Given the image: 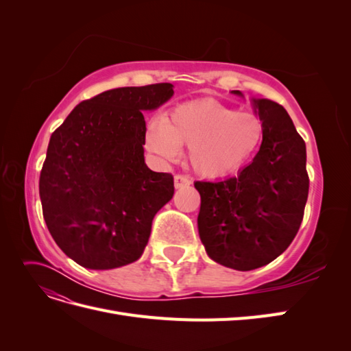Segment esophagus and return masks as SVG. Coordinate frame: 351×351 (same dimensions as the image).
Here are the masks:
<instances>
[{"label": "esophagus", "instance_id": "1", "mask_svg": "<svg viewBox=\"0 0 351 351\" xmlns=\"http://www.w3.org/2000/svg\"><path fill=\"white\" fill-rule=\"evenodd\" d=\"M190 184H192V180L187 178L186 176L177 174V176L174 177V186H176V189H183V187H189Z\"/></svg>", "mask_w": 351, "mask_h": 351}]
</instances>
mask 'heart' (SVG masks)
<instances>
[{
	"label": "heart",
	"mask_w": 351,
	"mask_h": 351,
	"mask_svg": "<svg viewBox=\"0 0 351 351\" xmlns=\"http://www.w3.org/2000/svg\"><path fill=\"white\" fill-rule=\"evenodd\" d=\"M265 125L261 117L217 101L178 105L147 125L145 147L164 162L189 149V162L204 177L239 171L259 151Z\"/></svg>",
	"instance_id": "1"
}]
</instances>
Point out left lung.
<instances>
[{"instance_id":"1","label":"left lung","mask_w":351,"mask_h":351,"mask_svg":"<svg viewBox=\"0 0 351 351\" xmlns=\"http://www.w3.org/2000/svg\"><path fill=\"white\" fill-rule=\"evenodd\" d=\"M254 107L265 134L252 164L236 177L195 183L200 240L210 259L237 271L268 265L290 246L309 195L306 145L289 112L269 99Z\"/></svg>"}]
</instances>
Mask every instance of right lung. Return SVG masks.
<instances>
[{
  "instance_id": "right-lung-1",
  "label": "right lung",
  "mask_w": 351,
  "mask_h": 351,
  "mask_svg": "<svg viewBox=\"0 0 351 351\" xmlns=\"http://www.w3.org/2000/svg\"><path fill=\"white\" fill-rule=\"evenodd\" d=\"M173 93L171 83L105 90L51 134L42 214L58 247L82 267L112 269L142 256L155 214L174 195L173 176L145 164L142 111Z\"/></svg>"
}]
</instances>
